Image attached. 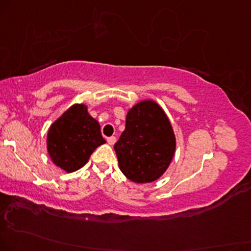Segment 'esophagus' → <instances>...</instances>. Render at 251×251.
I'll use <instances>...</instances> for the list:
<instances>
[{
    "label": "esophagus",
    "instance_id": "34e87169",
    "mask_svg": "<svg viewBox=\"0 0 251 251\" xmlns=\"http://www.w3.org/2000/svg\"><path fill=\"white\" fill-rule=\"evenodd\" d=\"M107 142H108V144H109V145H113L116 142V137H114V136H111V137H108Z\"/></svg>",
    "mask_w": 251,
    "mask_h": 251
}]
</instances>
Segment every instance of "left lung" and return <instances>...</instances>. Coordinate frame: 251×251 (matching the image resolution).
<instances>
[{"instance_id":"obj_1","label":"left lung","mask_w":251,"mask_h":251,"mask_svg":"<svg viewBox=\"0 0 251 251\" xmlns=\"http://www.w3.org/2000/svg\"><path fill=\"white\" fill-rule=\"evenodd\" d=\"M114 149L121 171L131 181L144 184L158 179L176 150L171 123L162 108L151 100L132 107Z\"/></svg>"}]
</instances>
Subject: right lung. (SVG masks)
I'll return each mask as SVG.
<instances>
[{
	"label": "right lung",
	"instance_id": "add662e5",
	"mask_svg": "<svg viewBox=\"0 0 251 251\" xmlns=\"http://www.w3.org/2000/svg\"><path fill=\"white\" fill-rule=\"evenodd\" d=\"M106 143L100 125L85 104H74L50 126L48 151L52 162L66 172H74L88 162L93 151Z\"/></svg>",
	"mask_w": 251,
	"mask_h": 251
}]
</instances>
